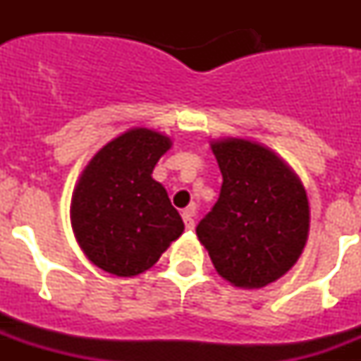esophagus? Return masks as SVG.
<instances>
[{
    "instance_id": "34e87169",
    "label": "esophagus",
    "mask_w": 361,
    "mask_h": 361,
    "mask_svg": "<svg viewBox=\"0 0 361 361\" xmlns=\"http://www.w3.org/2000/svg\"><path fill=\"white\" fill-rule=\"evenodd\" d=\"M195 206H190V208H186L183 212V220H184V228L188 229V231H191V229L195 228Z\"/></svg>"
}]
</instances>
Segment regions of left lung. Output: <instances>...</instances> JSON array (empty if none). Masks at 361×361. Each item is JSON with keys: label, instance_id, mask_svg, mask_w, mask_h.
Returning a JSON list of instances; mask_svg holds the SVG:
<instances>
[{"label": "left lung", "instance_id": "8db88e82", "mask_svg": "<svg viewBox=\"0 0 361 361\" xmlns=\"http://www.w3.org/2000/svg\"><path fill=\"white\" fill-rule=\"evenodd\" d=\"M222 188L212 212L197 224L222 279L238 288H264L286 275L309 231L305 190L282 159L244 139L212 145Z\"/></svg>", "mask_w": 361, "mask_h": 361}]
</instances>
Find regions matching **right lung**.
<instances>
[{"label": "right lung", "mask_w": 361, "mask_h": 361, "mask_svg": "<svg viewBox=\"0 0 361 361\" xmlns=\"http://www.w3.org/2000/svg\"><path fill=\"white\" fill-rule=\"evenodd\" d=\"M168 137L133 128L95 153L72 197V228L90 262L117 276H135L180 237L184 222L152 178L170 149Z\"/></svg>", "instance_id": "add662e5"}]
</instances>
